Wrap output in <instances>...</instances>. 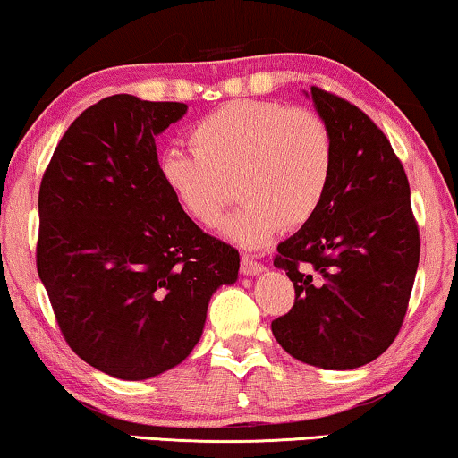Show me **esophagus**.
Masks as SVG:
<instances>
[{
	"mask_svg": "<svg viewBox=\"0 0 458 458\" xmlns=\"http://www.w3.org/2000/svg\"><path fill=\"white\" fill-rule=\"evenodd\" d=\"M266 268H264V264L262 262H256V259L253 258H242L241 259V272L242 275H251V276H256V275H262Z\"/></svg>",
	"mask_w": 458,
	"mask_h": 458,
	"instance_id": "1",
	"label": "esophagus"
}]
</instances>
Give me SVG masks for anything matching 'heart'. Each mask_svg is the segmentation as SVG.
<instances>
[{
	"mask_svg": "<svg viewBox=\"0 0 458 458\" xmlns=\"http://www.w3.org/2000/svg\"><path fill=\"white\" fill-rule=\"evenodd\" d=\"M194 154L166 149L158 177L179 209L213 228L234 200H245L224 234L245 249H262L281 228L309 224L326 200L334 141L317 114L276 101L236 99L190 131Z\"/></svg>",
	"mask_w": 458,
	"mask_h": 458,
	"instance_id": "1",
	"label": "heart"
}]
</instances>
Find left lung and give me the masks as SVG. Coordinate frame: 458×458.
<instances>
[{
	"label": "left lung",
	"mask_w": 458,
	"mask_h": 458,
	"mask_svg": "<svg viewBox=\"0 0 458 458\" xmlns=\"http://www.w3.org/2000/svg\"><path fill=\"white\" fill-rule=\"evenodd\" d=\"M310 97L332 132L334 169L317 216L276 247L275 266L296 300L272 334L298 361L355 369L399 334L419 268V225L385 132L332 92L312 86Z\"/></svg>",
	"instance_id": "8db88e82"
}]
</instances>
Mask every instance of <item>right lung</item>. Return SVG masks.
I'll list each match as a JSON object with an SVG mask.
<instances>
[{"instance_id":"1","label":"right lung","mask_w":458,"mask_h":458,"mask_svg":"<svg viewBox=\"0 0 458 458\" xmlns=\"http://www.w3.org/2000/svg\"><path fill=\"white\" fill-rule=\"evenodd\" d=\"M186 103L106 97L73 120L39 186L38 275L67 344L114 378L175 368L239 251L205 234L158 177L156 137Z\"/></svg>"}]
</instances>
